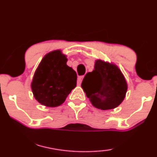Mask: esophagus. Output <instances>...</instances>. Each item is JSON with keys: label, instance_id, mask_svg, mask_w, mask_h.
Returning a JSON list of instances; mask_svg holds the SVG:
<instances>
[{"label": "esophagus", "instance_id": "obj_1", "mask_svg": "<svg viewBox=\"0 0 157 157\" xmlns=\"http://www.w3.org/2000/svg\"><path fill=\"white\" fill-rule=\"evenodd\" d=\"M83 78V76H78V81H77V83H78V85H80L81 82H82V80Z\"/></svg>", "mask_w": 157, "mask_h": 157}]
</instances>
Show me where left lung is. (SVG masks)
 <instances>
[{
	"instance_id": "obj_1",
	"label": "left lung",
	"mask_w": 157,
	"mask_h": 157,
	"mask_svg": "<svg viewBox=\"0 0 157 157\" xmlns=\"http://www.w3.org/2000/svg\"><path fill=\"white\" fill-rule=\"evenodd\" d=\"M81 87L91 104L102 110L121 105L128 89L121 70L115 65L101 60H96L94 71L86 74Z\"/></svg>"
}]
</instances>
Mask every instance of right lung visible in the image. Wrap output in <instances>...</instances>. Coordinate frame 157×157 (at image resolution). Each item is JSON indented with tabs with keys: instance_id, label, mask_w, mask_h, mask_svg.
I'll list each match as a JSON object with an SVG mask.
<instances>
[{
	"instance_id": "1",
	"label": "right lung",
	"mask_w": 157,
	"mask_h": 157,
	"mask_svg": "<svg viewBox=\"0 0 157 157\" xmlns=\"http://www.w3.org/2000/svg\"><path fill=\"white\" fill-rule=\"evenodd\" d=\"M66 62V56L60 50L49 52L42 60L31 85L34 98L40 104L58 107L76 87V73Z\"/></svg>"
}]
</instances>
